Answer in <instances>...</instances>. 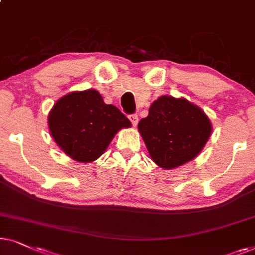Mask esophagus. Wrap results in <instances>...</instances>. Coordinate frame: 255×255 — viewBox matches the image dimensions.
Instances as JSON below:
<instances>
[{"label":"esophagus","instance_id":"1","mask_svg":"<svg viewBox=\"0 0 255 255\" xmlns=\"http://www.w3.org/2000/svg\"><path fill=\"white\" fill-rule=\"evenodd\" d=\"M129 120L131 122V125H133L135 127V126H136L137 122H138V117L136 114H131V115H129Z\"/></svg>","mask_w":255,"mask_h":255}]
</instances>
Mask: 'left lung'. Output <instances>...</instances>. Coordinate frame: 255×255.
<instances>
[{
	"label": "left lung",
	"mask_w": 255,
	"mask_h": 255,
	"mask_svg": "<svg viewBox=\"0 0 255 255\" xmlns=\"http://www.w3.org/2000/svg\"><path fill=\"white\" fill-rule=\"evenodd\" d=\"M137 128L152 161L167 170L197 157L212 133L211 121L201 107L170 96L155 100Z\"/></svg>",
	"instance_id": "left-lung-1"
}]
</instances>
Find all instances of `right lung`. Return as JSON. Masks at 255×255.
<instances>
[{"label":"right lung","mask_w":255,"mask_h":255,"mask_svg":"<svg viewBox=\"0 0 255 255\" xmlns=\"http://www.w3.org/2000/svg\"><path fill=\"white\" fill-rule=\"evenodd\" d=\"M47 125L58 147L81 163L99 158L115 134L131 126L119 108L104 103L97 90L74 91L60 98L50 111Z\"/></svg>","instance_id":"add662e5"}]
</instances>
